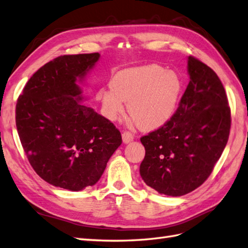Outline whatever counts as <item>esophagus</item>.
Here are the masks:
<instances>
[{"label":"esophagus","instance_id":"34e87169","mask_svg":"<svg viewBox=\"0 0 248 248\" xmlns=\"http://www.w3.org/2000/svg\"><path fill=\"white\" fill-rule=\"evenodd\" d=\"M122 139L124 143H129L130 141L134 140V135L130 133V131H123L122 134Z\"/></svg>","mask_w":248,"mask_h":248}]
</instances>
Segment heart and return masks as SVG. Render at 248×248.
Segmentation results:
<instances>
[{"label": "heart", "mask_w": 248, "mask_h": 248, "mask_svg": "<svg viewBox=\"0 0 248 248\" xmlns=\"http://www.w3.org/2000/svg\"><path fill=\"white\" fill-rule=\"evenodd\" d=\"M111 88L97 91L104 113L117 120L124 111L125 103L131 113L130 124H139L143 130H154L173 117L183 91V81L173 71L158 64H146L120 71L111 81Z\"/></svg>", "instance_id": "heart-1"}]
</instances>
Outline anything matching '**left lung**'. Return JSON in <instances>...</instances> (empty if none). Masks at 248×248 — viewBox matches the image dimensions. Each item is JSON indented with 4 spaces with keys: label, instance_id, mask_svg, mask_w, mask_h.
<instances>
[{
    "label": "left lung",
    "instance_id": "obj_1",
    "mask_svg": "<svg viewBox=\"0 0 248 248\" xmlns=\"http://www.w3.org/2000/svg\"><path fill=\"white\" fill-rule=\"evenodd\" d=\"M190 81L168 123L143 136L144 183L160 194L181 196L205 183L227 144L232 115L214 71L188 57Z\"/></svg>",
    "mask_w": 248,
    "mask_h": 248
}]
</instances>
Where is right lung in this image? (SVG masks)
Wrapping results in <instances>:
<instances>
[{"label": "right lung", "mask_w": 248, "mask_h": 248, "mask_svg": "<svg viewBox=\"0 0 248 248\" xmlns=\"http://www.w3.org/2000/svg\"><path fill=\"white\" fill-rule=\"evenodd\" d=\"M98 53L63 55L46 63L26 82L16 106L22 147L40 177L79 191L95 185L122 143L120 130L81 101V81Z\"/></svg>", "instance_id": "right-lung-1"}]
</instances>
